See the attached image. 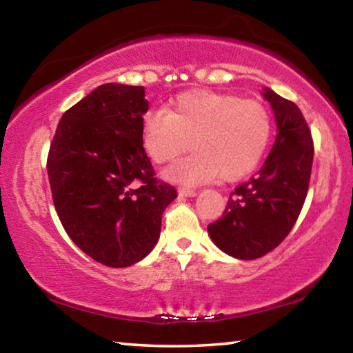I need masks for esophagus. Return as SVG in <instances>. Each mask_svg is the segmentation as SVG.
<instances>
[{
	"instance_id": "34e87169",
	"label": "esophagus",
	"mask_w": 353,
	"mask_h": 353,
	"mask_svg": "<svg viewBox=\"0 0 353 353\" xmlns=\"http://www.w3.org/2000/svg\"><path fill=\"white\" fill-rule=\"evenodd\" d=\"M196 194H198V191L193 188H187V187L179 188V196H182V198H193Z\"/></svg>"
}]
</instances>
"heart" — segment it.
<instances>
[{
    "mask_svg": "<svg viewBox=\"0 0 353 353\" xmlns=\"http://www.w3.org/2000/svg\"><path fill=\"white\" fill-rule=\"evenodd\" d=\"M270 135L265 105L210 90L181 93L168 113L146 112L141 118L143 146L154 162H172L190 146L196 149L165 171L170 181L187 185L244 176L259 163Z\"/></svg>",
    "mask_w": 353,
    "mask_h": 353,
    "instance_id": "1",
    "label": "heart"
}]
</instances>
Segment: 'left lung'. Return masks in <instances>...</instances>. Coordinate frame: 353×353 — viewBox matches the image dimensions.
<instances>
[{
    "label": "left lung",
    "instance_id": "1",
    "mask_svg": "<svg viewBox=\"0 0 353 353\" xmlns=\"http://www.w3.org/2000/svg\"><path fill=\"white\" fill-rule=\"evenodd\" d=\"M261 94L276 117V141L259 172L235 188L223 216L207 227L213 243L240 260L260 259L290 234L313 165L312 132L301 109L268 87Z\"/></svg>",
    "mask_w": 353,
    "mask_h": 353
}]
</instances>
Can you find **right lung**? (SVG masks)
Segmentation results:
<instances>
[{
	"instance_id": "1",
	"label": "right lung",
	"mask_w": 353,
	"mask_h": 353,
	"mask_svg": "<svg viewBox=\"0 0 353 353\" xmlns=\"http://www.w3.org/2000/svg\"><path fill=\"white\" fill-rule=\"evenodd\" d=\"M145 87L109 82L63 113L48 154L52 201L82 252L110 268L135 265L160 236L176 188L143 148Z\"/></svg>"
}]
</instances>
